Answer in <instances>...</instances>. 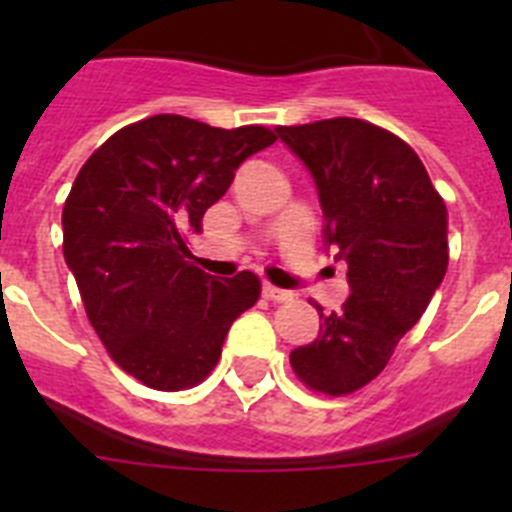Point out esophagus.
I'll list each match as a JSON object with an SVG mask.
<instances>
[{"label": "esophagus", "mask_w": 512, "mask_h": 512, "mask_svg": "<svg viewBox=\"0 0 512 512\" xmlns=\"http://www.w3.org/2000/svg\"><path fill=\"white\" fill-rule=\"evenodd\" d=\"M264 297H269V300H274V302H287V300H292V292H289V289H279V287H274V284H264Z\"/></svg>", "instance_id": "esophagus-1"}]
</instances>
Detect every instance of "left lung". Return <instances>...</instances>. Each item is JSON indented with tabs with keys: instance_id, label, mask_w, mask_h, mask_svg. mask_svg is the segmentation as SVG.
<instances>
[{
	"instance_id": "1",
	"label": "left lung",
	"mask_w": 512,
	"mask_h": 512,
	"mask_svg": "<svg viewBox=\"0 0 512 512\" xmlns=\"http://www.w3.org/2000/svg\"><path fill=\"white\" fill-rule=\"evenodd\" d=\"M310 171L323 207V246L348 264L351 295L320 312V333L289 354L315 392L348 395L382 372L425 312L449 266V217L418 153L356 117L279 125Z\"/></svg>"
}]
</instances>
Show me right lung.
<instances>
[{"label": "right lung", "mask_w": 512, "mask_h": 512, "mask_svg": "<svg viewBox=\"0 0 512 512\" xmlns=\"http://www.w3.org/2000/svg\"><path fill=\"white\" fill-rule=\"evenodd\" d=\"M274 140L261 125L153 115L104 140L76 176L63 259L107 354L151 390L200 384L233 320L259 300L253 271L217 279L187 261V235L200 233L235 169Z\"/></svg>", "instance_id": "right-lung-1"}]
</instances>
